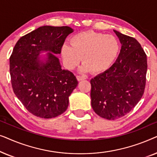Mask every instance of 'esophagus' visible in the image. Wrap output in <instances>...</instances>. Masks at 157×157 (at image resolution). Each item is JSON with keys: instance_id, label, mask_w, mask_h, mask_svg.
<instances>
[{"instance_id": "esophagus-1", "label": "esophagus", "mask_w": 157, "mask_h": 157, "mask_svg": "<svg viewBox=\"0 0 157 157\" xmlns=\"http://www.w3.org/2000/svg\"><path fill=\"white\" fill-rule=\"evenodd\" d=\"M76 78H77V80L79 81H82V80H84V79H86V77L85 76H80V75H77Z\"/></svg>"}]
</instances>
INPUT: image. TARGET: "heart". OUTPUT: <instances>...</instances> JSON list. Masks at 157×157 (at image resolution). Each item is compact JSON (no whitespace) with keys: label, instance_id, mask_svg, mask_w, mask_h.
Masks as SVG:
<instances>
[{"label":"heart","instance_id":"b5f03b06","mask_svg":"<svg viewBox=\"0 0 157 157\" xmlns=\"http://www.w3.org/2000/svg\"><path fill=\"white\" fill-rule=\"evenodd\" d=\"M70 44H63L61 50L66 67L74 69L83 59L81 71L95 74L111 67L120 48L119 41L113 36L93 31L75 34L70 38Z\"/></svg>","mask_w":157,"mask_h":157}]
</instances>
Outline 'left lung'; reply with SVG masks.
Instances as JSON below:
<instances>
[{"label":"left lung","mask_w":157,"mask_h":157,"mask_svg":"<svg viewBox=\"0 0 157 157\" xmlns=\"http://www.w3.org/2000/svg\"><path fill=\"white\" fill-rule=\"evenodd\" d=\"M121 48L108 70L91 81V106L96 114L114 120L129 113L142 97L147 71V55L140 44L113 30Z\"/></svg>","instance_id":"1"}]
</instances>
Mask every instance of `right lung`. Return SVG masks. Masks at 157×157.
I'll list each match as a JSON object with an SVG mask.
<instances>
[{
  "label": "right lung",
  "mask_w": 157,
  "mask_h": 157,
  "mask_svg": "<svg viewBox=\"0 0 157 157\" xmlns=\"http://www.w3.org/2000/svg\"><path fill=\"white\" fill-rule=\"evenodd\" d=\"M73 31L68 26L44 25L22 36L15 45L10 57L13 90L36 117L51 119L62 114L78 85L74 74L62 69L54 55L61 53L65 39ZM43 51H49L44 61L39 57Z\"/></svg>",
  "instance_id": "1"
}]
</instances>
